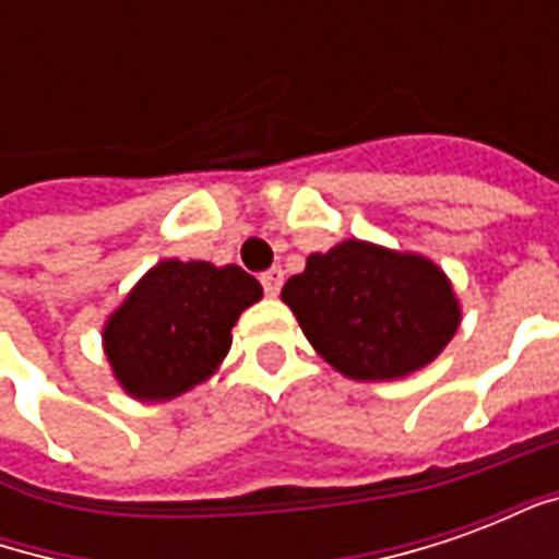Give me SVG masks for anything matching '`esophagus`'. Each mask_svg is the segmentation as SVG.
Here are the masks:
<instances>
[{"label": "esophagus", "mask_w": 559, "mask_h": 559, "mask_svg": "<svg viewBox=\"0 0 559 559\" xmlns=\"http://www.w3.org/2000/svg\"><path fill=\"white\" fill-rule=\"evenodd\" d=\"M260 284H263V290H266L269 296H278L281 284H284V272H281L278 266H272L269 272L260 275Z\"/></svg>", "instance_id": "34e87169"}]
</instances>
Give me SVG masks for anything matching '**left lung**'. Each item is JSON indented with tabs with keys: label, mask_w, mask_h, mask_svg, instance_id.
Returning a JSON list of instances; mask_svg holds the SVG:
<instances>
[{
	"label": "left lung",
	"mask_w": 559,
	"mask_h": 559,
	"mask_svg": "<svg viewBox=\"0 0 559 559\" xmlns=\"http://www.w3.org/2000/svg\"><path fill=\"white\" fill-rule=\"evenodd\" d=\"M281 299L314 350L353 380H395L440 356L461 320L431 260L347 239L311 254Z\"/></svg>",
	"instance_id": "left-lung-1"
}]
</instances>
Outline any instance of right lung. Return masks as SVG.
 <instances>
[{"mask_svg": "<svg viewBox=\"0 0 559 559\" xmlns=\"http://www.w3.org/2000/svg\"><path fill=\"white\" fill-rule=\"evenodd\" d=\"M263 296L254 275L203 260L148 269L104 326V350L134 399L167 401L203 383L230 350V329Z\"/></svg>", "mask_w": 559, "mask_h": 559, "instance_id": "1", "label": "right lung"}]
</instances>
